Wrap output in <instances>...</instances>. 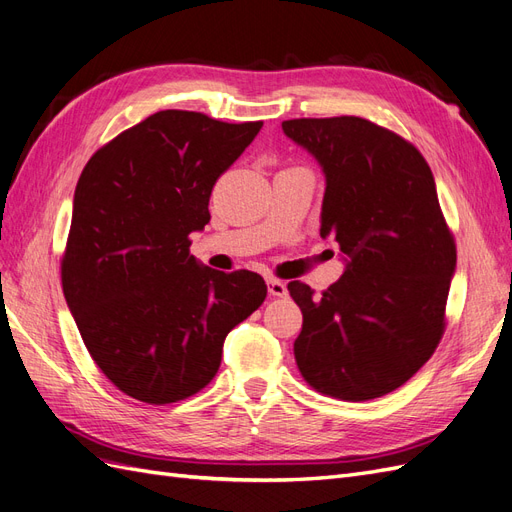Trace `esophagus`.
<instances>
[{
	"label": "esophagus",
	"instance_id": "1",
	"mask_svg": "<svg viewBox=\"0 0 512 512\" xmlns=\"http://www.w3.org/2000/svg\"><path fill=\"white\" fill-rule=\"evenodd\" d=\"M267 286H269V294H271V297H286V294H288L286 282L275 280V277H269Z\"/></svg>",
	"mask_w": 512,
	"mask_h": 512
}]
</instances>
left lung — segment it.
I'll list each match as a JSON object with an SVG mask.
<instances>
[{"label": "left lung", "instance_id": "left-lung-1", "mask_svg": "<svg viewBox=\"0 0 512 512\" xmlns=\"http://www.w3.org/2000/svg\"><path fill=\"white\" fill-rule=\"evenodd\" d=\"M282 130L327 179L320 237L346 271L316 297L290 282L301 376L322 395L367 401L399 389L436 352L457 247L431 168L412 143L363 117L288 119Z\"/></svg>", "mask_w": 512, "mask_h": 512}]
</instances>
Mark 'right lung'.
Here are the masks:
<instances>
[{
	"label": "right lung",
	"instance_id": "add662e5",
	"mask_svg": "<svg viewBox=\"0 0 512 512\" xmlns=\"http://www.w3.org/2000/svg\"><path fill=\"white\" fill-rule=\"evenodd\" d=\"M260 128L160 111L85 164L61 286L91 359L121 393L164 406L205 389L226 335L265 301L258 273L215 271L190 254L215 181Z\"/></svg>",
	"mask_w": 512,
	"mask_h": 512
}]
</instances>
